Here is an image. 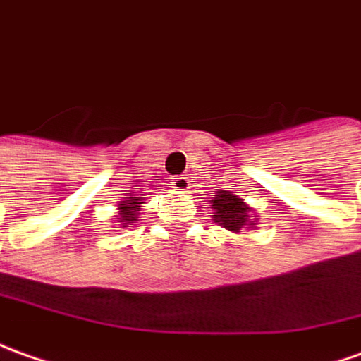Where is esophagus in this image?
Masks as SVG:
<instances>
[{
    "mask_svg": "<svg viewBox=\"0 0 361 361\" xmlns=\"http://www.w3.org/2000/svg\"><path fill=\"white\" fill-rule=\"evenodd\" d=\"M171 188L176 191H185L190 188V180L183 176H176V178H171Z\"/></svg>",
    "mask_w": 361,
    "mask_h": 361,
    "instance_id": "esophagus-1",
    "label": "esophagus"
}]
</instances>
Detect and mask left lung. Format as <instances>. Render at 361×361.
<instances>
[{"mask_svg": "<svg viewBox=\"0 0 361 361\" xmlns=\"http://www.w3.org/2000/svg\"><path fill=\"white\" fill-rule=\"evenodd\" d=\"M212 201L213 209L217 213V215H213L215 223L223 225L225 229L239 233L245 225H255L252 221H249V207L243 203L241 197L221 190Z\"/></svg>", "mask_w": 361, "mask_h": 361, "instance_id": "1", "label": "left lung"}]
</instances>
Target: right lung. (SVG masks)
Returning <instances> with one entry per match:
<instances>
[{"mask_svg": "<svg viewBox=\"0 0 361 361\" xmlns=\"http://www.w3.org/2000/svg\"><path fill=\"white\" fill-rule=\"evenodd\" d=\"M142 203H144V201L140 200V197H128V200L122 201L118 207V217H116L120 225H126V227H128V223L132 225L134 221H138V212L140 207H142Z\"/></svg>", "mask_w": 361, "mask_h": 361, "instance_id": "obj_1", "label": "right lung"}]
</instances>
